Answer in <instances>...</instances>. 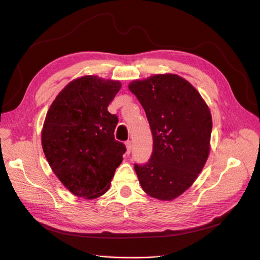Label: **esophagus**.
<instances>
[{
    "label": "esophagus",
    "mask_w": 260,
    "mask_h": 260,
    "mask_svg": "<svg viewBox=\"0 0 260 260\" xmlns=\"http://www.w3.org/2000/svg\"><path fill=\"white\" fill-rule=\"evenodd\" d=\"M125 147H127V153L129 154V153L131 152V149H132V143H131V141H127V142H125Z\"/></svg>",
    "instance_id": "34e87169"
}]
</instances>
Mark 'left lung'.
Instances as JSON below:
<instances>
[{
    "mask_svg": "<svg viewBox=\"0 0 260 260\" xmlns=\"http://www.w3.org/2000/svg\"><path fill=\"white\" fill-rule=\"evenodd\" d=\"M143 106L153 135V153L135 165L143 191L172 201L190 187L210 151L211 114L199 91L174 74L155 75L129 84Z\"/></svg>",
    "mask_w": 260,
    "mask_h": 260,
    "instance_id": "obj_1",
    "label": "left lung"
}]
</instances>
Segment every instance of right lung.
Returning a JSON list of instances; mask_svg holds the SVG:
<instances>
[{
	"instance_id": "1",
	"label": "right lung",
	"mask_w": 260,
	"mask_h": 260,
	"mask_svg": "<svg viewBox=\"0 0 260 260\" xmlns=\"http://www.w3.org/2000/svg\"><path fill=\"white\" fill-rule=\"evenodd\" d=\"M121 83L96 76L69 82L53 101L41 133L53 172L78 198L105 194L125 146L115 140L118 117L107 111Z\"/></svg>"
}]
</instances>
